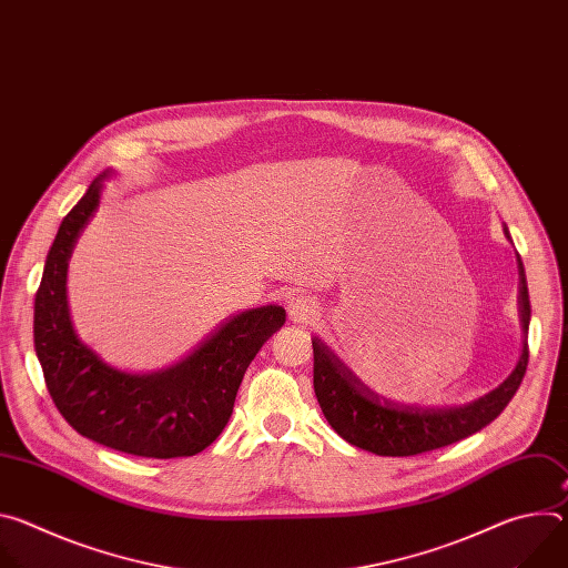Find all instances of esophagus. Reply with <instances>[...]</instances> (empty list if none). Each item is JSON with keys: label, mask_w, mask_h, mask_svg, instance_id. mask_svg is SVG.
<instances>
[{"label": "esophagus", "mask_w": 568, "mask_h": 568, "mask_svg": "<svg viewBox=\"0 0 568 568\" xmlns=\"http://www.w3.org/2000/svg\"><path fill=\"white\" fill-rule=\"evenodd\" d=\"M287 314H290V318L294 323H307V321H312L316 316V305H314V301L310 296L294 294L287 301Z\"/></svg>", "instance_id": "obj_1"}]
</instances>
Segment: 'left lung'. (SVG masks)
Listing matches in <instances>:
<instances>
[{
	"label": "left lung",
	"instance_id": "8db88e82",
	"mask_svg": "<svg viewBox=\"0 0 568 568\" xmlns=\"http://www.w3.org/2000/svg\"><path fill=\"white\" fill-rule=\"evenodd\" d=\"M510 240V231L504 224ZM519 270V321L524 331L521 353L513 373L490 393L454 407H418L382 399L364 386L355 373L318 337H312L314 351V393L331 427L351 445L377 456H416L452 443H458L485 425H490L517 393L528 366V326L530 296L526 270L517 254Z\"/></svg>",
	"mask_w": 568,
	"mask_h": 568
}]
</instances>
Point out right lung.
<instances>
[{
	"instance_id": "right-lung-1",
	"label": "right lung",
	"mask_w": 568,
	"mask_h": 568,
	"mask_svg": "<svg viewBox=\"0 0 568 568\" xmlns=\"http://www.w3.org/2000/svg\"><path fill=\"white\" fill-rule=\"evenodd\" d=\"M112 175L108 169L90 184L55 233L36 294V355L58 412L80 436L132 456H195L226 427L240 382L285 323V310L274 303L242 310L159 371L132 373L103 362L73 331L67 272Z\"/></svg>"
}]
</instances>
